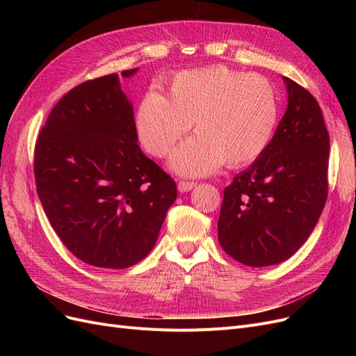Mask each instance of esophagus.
Instances as JSON below:
<instances>
[{"mask_svg":"<svg viewBox=\"0 0 356 356\" xmlns=\"http://www.w3.org/2000/svg\"><path fill=\"white\" fill-rule=\"evenodd\" d=\"M195 186H196L195 181H184V179H182V181L178 182V190L182 191V193H186V191H190Z\"/></svg>","mask_w":356,"mask_h":356,"instance_id":"1","label":"esophagus"}]
</instances>
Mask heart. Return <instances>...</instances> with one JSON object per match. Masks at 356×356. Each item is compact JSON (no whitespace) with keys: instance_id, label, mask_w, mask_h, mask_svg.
I'll return each mask as SVG.
<instances>
[{"instance_id":"b5f03b06","label":"heart","mask_w":356,"mask_h":356,"mask_svg":"<svg viewBox=\"0 0 356 356\" xmlns=\"http://www.w3.org/2000/svg\"><path fill=\"white\" fill-rule=\"evenodd\" d=\"M279 113L276 89L266 77L217 65L175 74L166 96L147 92L134 124L139 144L159 159L193 124L197 136L177 149L170 166L178 174L199 177L222 161L233 169L252 165L272 144Z\"/></svg>"}]
</instances>
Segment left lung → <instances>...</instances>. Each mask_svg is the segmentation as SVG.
Here are the masks:
<instances>
[{
  "label": "left lung",
  "instance_id": "8db88e82",
  "mask_svg": "<svg viewBox=\"0 0 356 356\" xmlns=\"http://www.w3.org/2000/svg\"><path fill=\"white\" fill-rule=\"evenodd\" d=\"M286 111L257 161L224 188L218 242L236 261L264 267L303 245L328 196L330 135L315 96L284 77Z\"/></svg>",
  "mask_w": 356,
  "mask_h": 356
}]
</instances>
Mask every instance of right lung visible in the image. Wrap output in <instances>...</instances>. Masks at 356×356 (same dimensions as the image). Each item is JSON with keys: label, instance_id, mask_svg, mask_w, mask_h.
<instances>
[{"label": "right lung", "instance_id": "right-lung-1", "mask_svg": "<svg viewBox=\"0 0 356 356\" xmlns=\"http://www.w3.org/2000/svg\"><path fill=\"white\" fill-rule=\"evenodd\" d=\"M136 141L134 108L117 74L75 86L40 131V202L62 243L86 264L126 268L141 261L177 199L175 181Z\"/></svg>", "mask_w": 356, "mask_h": 356}]
</instances>
